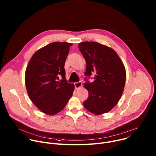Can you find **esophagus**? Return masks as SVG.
<instances>
[{
    "label": "esophagus",
    "instance_id": "1",
    "mask_svg": "<svg viewBox=\"0 0 156 156\" xmlns=\"http://www.w3.org/2000/svg\"><path fill=\"white\" fill-rule=\"evenodd\" d=\"M74 84H75V87L76 90H78V89H79L80 87H81V86H82V83H81V81H78V82L75 83Z\"/></svg>",
    "mask_w": 156,
    "mask_h": 156
}]
</instances>
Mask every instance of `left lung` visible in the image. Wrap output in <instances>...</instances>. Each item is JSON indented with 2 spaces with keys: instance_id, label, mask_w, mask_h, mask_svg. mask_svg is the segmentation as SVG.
Wrapping results in <instances>:
<instances>
[{
  "instance_id": "1",
  "label": "left lung",
  "mask_w": 156,
  "mask_h": 156,
  "mask_svg": "<svg viewBox=\"0 0 156 156\" xmlns=\"http://www.w3.org/2000/svg\"><path fill=\"white\" fill-rule=\"evenodd\" d=\"M78 48L86 62L84 75H96L90 83L85 77L84 87L89 93L84 107L95 115L109 112L119 101L125 84L126 71L117 52L96 42H83Z\"/></svg>"
}]
</instances>
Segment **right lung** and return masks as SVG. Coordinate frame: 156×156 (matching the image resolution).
Masks as SVG:
<instances>
[{"label": "right lung", "mask_w": 156, "mask_h": 156, "mask_svg": "<svg viewBox=\"0 0 156 156\" xmlns=\"http://www.w3.org/2000/svg\"><path fill=\"white\" fill-rule=\"evenodd\" d=\"M72 46L66 42L50 43L33 54L27 67L25 78L28 96L48 115L60 112L73 95L75 86L65 80L64 69Z\"/></svg>", "instance_id": "add662e5"}]
</instances>
